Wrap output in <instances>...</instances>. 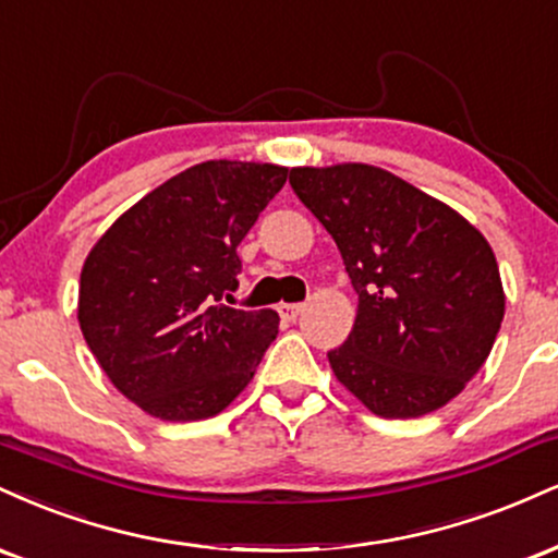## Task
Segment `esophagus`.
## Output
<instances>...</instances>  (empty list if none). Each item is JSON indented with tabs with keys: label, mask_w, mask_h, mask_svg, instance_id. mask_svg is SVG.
I'll list each match as a JSON object with an SVG mask.
<instances>
[{
	"label": "esophagus",
	"mask_w": 558,
	"mask_h": 558,
	"mask_svg": "<svg viewBox=\"0 0 558 558\" xmlns=\"http://www.w3.org/2000/svg\"><path fill=\"white\" fill-rule=\"evenodd\" d=\"M300 313H303V305H300V303H281L279 305V316L284 320H290V324L298 320Z\"/></svg>",
	"instance_id": "obj_1"
}]
</instances>
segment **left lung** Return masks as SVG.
<instances>
[{"mask_svg": "<svg viewBox=\"0 0 558 558\" xmlns=\"http://www.w3.org/2000/svg\"><path fill=\"white\" fill-rule=\"evenodd\" d=\"M290 185L326 227L357 292L337 381L373 415H428L483 368L504 320L488 240L447 203L371 163L294 167Z\"/></svg>", "mask_w": 558, "mask_h": 558, "instance_id": "obj_1", "label": "left lung"}]
</instances>
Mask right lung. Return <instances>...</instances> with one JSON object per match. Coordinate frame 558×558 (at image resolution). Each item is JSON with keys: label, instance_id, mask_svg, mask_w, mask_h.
<instances>
[{"label": "right lung", "instance_id": "1", "mask_svg": "<svg viewBox=\"0 0 558 558\" xmlns=\"http://www.w3.org/2000/svg\"><path fill=\"white\" fill-rule=\"evenodd\" d=\"M284 182L277 163H195L143 195L90 247L77 290L85 344L150 417H214L253 381L279 316L221 300L240 287L238 245Z\"/></svg>", "mask_w": 558, "mask_h": 558}]
</instances>
